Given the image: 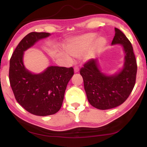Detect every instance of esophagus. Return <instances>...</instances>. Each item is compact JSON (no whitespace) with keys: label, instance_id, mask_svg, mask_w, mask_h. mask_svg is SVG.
<instances>
[{"label":"esophagus","instance_id":"1","mask_svg":"<svg viewBox=\"0 0 147 147\" xmlns=\"http://www.w3.org/2000/svg\"><path fill=\"white\" fill-rule=\"evenodd\" d=\"M74 73H78L79 72V70H80V69H79V67L78 66H75L74 67Z\"/></svg>","mask_w":147,"mask_h":147}]
</instances>
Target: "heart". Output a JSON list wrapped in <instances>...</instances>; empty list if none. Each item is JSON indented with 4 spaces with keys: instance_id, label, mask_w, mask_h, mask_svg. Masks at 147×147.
<instances>
[{
    "instance_id": "b5f03b06",
    "label": "heart",
    "mask_w": 147,
    "mask_h": 147,
    "mask_svg": "<svg viewBox=\"0 0 147 147\" xmlns=\"http://www.w3.org/2000/svg\"><path fill=\"white\" fill-rule=\"evenodd\" d=\"M94 34H87L80 37L76 38L69 42L67 45L65 47L66 51L71 55L73 56H79L87 51L89 46L93 42L95 38ZM105 43V39L100 38L94 42L92 50L96 51L102 47Z\"/></svg>"
}]
</instances>
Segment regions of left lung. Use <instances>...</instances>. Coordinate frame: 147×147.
Listing matches in <instances>:
<instances>
[{
    "label": "left lung",
    "mask_w": 147,
    "mask_h": 147,
    "mask_svg": "<svg viewBox=\"0 0 147 147\" xmlns=\"http://www.w3.org/2000/svg\"><path fill=\"white\" fill-rule=\"evenodd\" d=\"M112 45L121 44L125 52V63L119 74L107 76L98 68V60L90 59L84 65L80 73L89 102L99 109L115 108L130 96L135 86L137 62L130 41L120 30L115 28Z\"/></svg>",
    "instance_id": "1"
}]
</instances>
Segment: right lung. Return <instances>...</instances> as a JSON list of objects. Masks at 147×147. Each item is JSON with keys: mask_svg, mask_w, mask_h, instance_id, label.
<instances>
[{"mask_svg": "<svg viewBox=\"0 0 147 147\" xmlns=\"http://www.w3.org/2000/svg\"><path fill=\"white\" fill-rule=\"evenodd\" d=\"M49 36V33L35 32L26 35L15 49L9 62V80L15 98L27 111L38 116L53 115L60 109L67 85L74 74L72 67L51 66L39 74L24 68V51Z\"/></svg>", "mask_w": 147, "mask_h": 147, "instance_id": "right-lung-1", "label": "right lung"}]
</instances>
